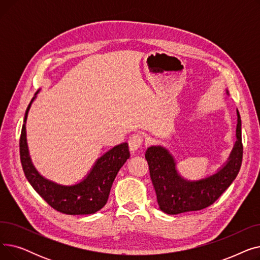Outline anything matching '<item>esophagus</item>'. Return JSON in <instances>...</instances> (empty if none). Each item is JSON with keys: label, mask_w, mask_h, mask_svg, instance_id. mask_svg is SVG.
I'll list each match as a JSON object with an SVG mask.
<instances>
[{"label": "esophagus", "mask_w": 260, "mask_h": 260, "mask_svg": "<svg viewBox=\"0 0 260 260\" xmlns=\"http://www.w3.org/2000/svg\"><path fill=\"white\" fill-rule=\"evenodd\" d=\"M142 141H143L142 136H140V135H138V134L133 135L132 137L129 138V140H128L129 151H131L133 154H134L135 152H137L138 149H139V147H140L141 144H142Z\"/></svg>", "instance_id": "34e87169"}]
</instances>
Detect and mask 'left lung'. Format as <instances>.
<instances>
[{"label":"left lung","mask_w":260,"mask_h":260,"mask_svg":"<svg viewBox=\"0 0 260 260\" xmlns=\"http://www.w3.org/2000/svg\"><path fill=\"white\" fill-rule=\"evenodd\" d=\"M229 94V91L226 90ZM241 119L237 109L236 142L224 165L215 174L199 180H187L178 173L173 155L161 145L149 146L145 152L149 175L162 212L177 215L199 211L213 204L231 185L242 162Z\"/></svg>","instance_id":"left-lung-1"}]
</instances>
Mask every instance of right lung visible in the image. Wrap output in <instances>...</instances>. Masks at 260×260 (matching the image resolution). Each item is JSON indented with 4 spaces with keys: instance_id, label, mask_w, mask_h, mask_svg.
Here are the masks:
<instances>
[{
    "instance_id": "1",
    "label": "right lung",
    "mask_w": 260,
    "mask_h": 260,
    "mask_svg": "<svg viewBox=\"0 0 260 260\" xmlns=\"http://www.w3.org/2000/svg\"><path fill=\"white\" fill-rule=\"evenodd\" d=\"M40 89L35 93L24 117L20 138V157L25 177L51 208L67 215H88L101 210L107 202L109 192L119 170L129 158L128 144L121 143L109 149L100 158L80 182L62 185L41 175L32 165L26 139V120L30 106Z\"/></svg>"
}]
</instances>
